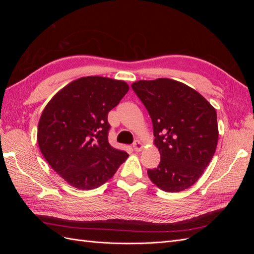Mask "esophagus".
<instances>
[{
    "label": "esophagus",
    "mask_w": 254,
    "mask_h": 254,
    "mask_svg": "<svg viewBox=\"0 0 254 254\" xmlns=\"http://www.w3.org/2000/svg\"><path fill=\"white\" fill-rule=\"evenodd\" d=\"M143 143L139 140H136L134 143H133V148L135 151H141L143 149Z\"/></svg>",
    "instance_id": "1"
}]
</instances>
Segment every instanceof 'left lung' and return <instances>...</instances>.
Masks as SVG:
<instances>
[{
	"label": "left lung",
	"mask_w": 254,
	"mask_h": 254,
	"mask_svg": "<svg viewBox=\"0 0 254 254\" xmlns=\"http://www.w3.org/2000/svg\"><path fill=\"white\" fill-rule=\"evenodd\" d=\"M131 87L149 113L161 156L159 166L147 171L149 179L168 193L189 189L216 150L214 107L194 89L170 78L139 80Z\"/></svg>",
	"instance_id": "1"
}]
</instances>
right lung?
<instances>
[{"mask_svg": "<svg viewBox=\"0 0 254 254\" xmlns=\"http://www.w3.org/2000/svg\"><path fill=\"white\" fill-rule=\"evenodd\" d=\"M123 80L88 76L70 82L41 114L37 140L44 159L70 186L93 190L128 158L108 142V113L125 96Z\"/></svg>", "mask_w": 254, "mask_h": 254, "instance_id": "right-lung-1", "label": "right lung"}]
</instances>
